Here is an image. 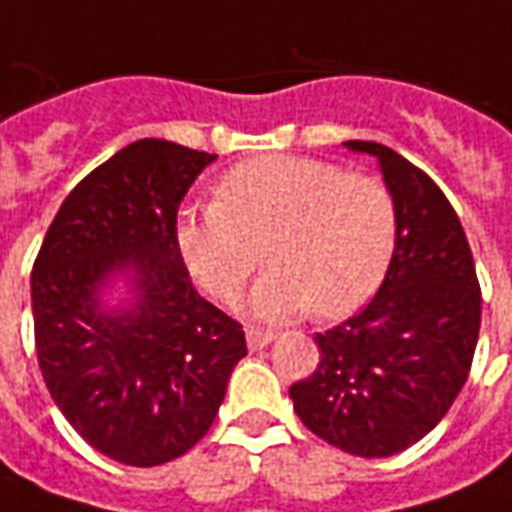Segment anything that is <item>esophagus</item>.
I'll return each instance as SVG.
<instances>
[{"mask_svg":"<svg viewBox=\"0 0 512 512\" xmlns=\"http://www.w3.org/2000/svg\"><path fill=\"white\" fill-rule=\"evenodd\" d=\"M271 341H274V332L255 330V327H249V330H246V346H249L252 352H257V349H266Z\"/></svg>","mask_w":512,"mask_h":512,"instance_id":"1","label":"esophagus"}]
</instances>
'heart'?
I'll use <instances>...</instances> for the list:
<instances>
[{
	"mask_svg": "<svg viewBox=\"0 0 512 512\" xmlns=\"http://www.w3.org/2000/svg\"><path fill=\"white\" fill-rule=\"evenodd\" d=\"M266 244L252 316L285 321L355 313L385 277L396 244L391 191L371 174L299 155L246 160L224 174L219 202L185 207L177 249L213 299L235 302Z\"/></svg>",
	"mask_w": 512,
	"mask_h": 512,
	"instance_id": "heart-1",
	"label": "heart"
}]
</instances>
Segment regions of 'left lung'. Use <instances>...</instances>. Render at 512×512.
Instances as JSON below:
<instances>
[{
	"instance_id": "left-lung-1",
	"label": "left lung",
	"mask_w": 512,
	"mask_h": 512,
	"mask_svg": "<svg viewBox=\"0 0 512 512\" xmlns=\"http://www.w3.org/2000/svg\"><path fill=\"white\" fill-rule=\"evenodd\" d=\"M396 205V244L377 296L318 332L316 371L291 385L307 430L357 457H391L446 416L480 338V282L455 207L410 160L374 141Z\"/></svg>"
}]
</instances>
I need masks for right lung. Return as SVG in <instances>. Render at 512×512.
<instances>
[{"instance_id":"obj_1","label":"right lung","mask_w":512,"mask_h":512,"mask_svg":"<svg viewBox=\"0 0 512 512\" xmlns=\"http://www.w3.org/2000/svg\"><path fill=\"white\" fill-rule=\"evenodd\" d=\"M219 155L144 138L66 196L32 266L35 352L60 413L124 466H163L205 438L241 324L202 299L177 249L182 196ZM124 281L131 299L110 306Z\"/></svg>"}]
</instances>
